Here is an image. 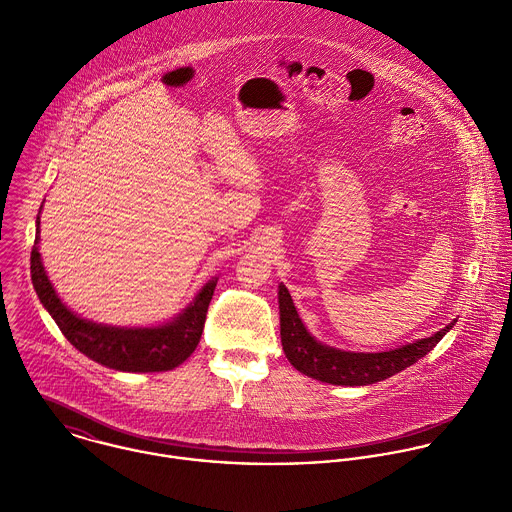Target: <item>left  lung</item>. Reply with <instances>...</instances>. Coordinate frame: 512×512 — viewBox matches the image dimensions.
Listing matches in <instances>:
<instances>
[{
    "mask_svg": "<svg viewBox=\"0 0 512 512\" xmlns=\"http://www.w3.org/2000/svg\"><path fill=\"white\" fill-rule=\"evenodd\" d=\"M279 319H281V345L289 363L303 375L329 385L365 387L385 381L407 367L415 365L453 329L449 323L427 339L407 343L403 347L381 353H355L343 351L317 341L303 325L291 293L279 283Z\"/></svg>",
    "mask_w": 512,
    "mask_h": 512,
    "instance_id": "left-lung-1",
    "label": "left lung"
}]
</instances>
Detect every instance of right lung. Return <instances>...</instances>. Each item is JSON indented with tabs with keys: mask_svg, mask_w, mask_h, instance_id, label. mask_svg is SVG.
<instances>
[{
	"mask_svg": "<svg viewBox=\"0 0 512 512\" xmlns=\"http://www.w3.org/2000/svg\"><path fill=\"white\" fill-rule=\"evenodd\" d=\"M41 211V207H39ZM39 215L31 249V283L65 339L91 361L125 373H163L179 367L199 345L217 277L209 279L193 301L171 321L155 327H117L73 313L55 293L39 255Z\"/></svg>",
	"mask_w": 512,
	"mask_h": 512,
	"instance_id": "add662e5",
	"label": "right lung"
}]
</instances>
